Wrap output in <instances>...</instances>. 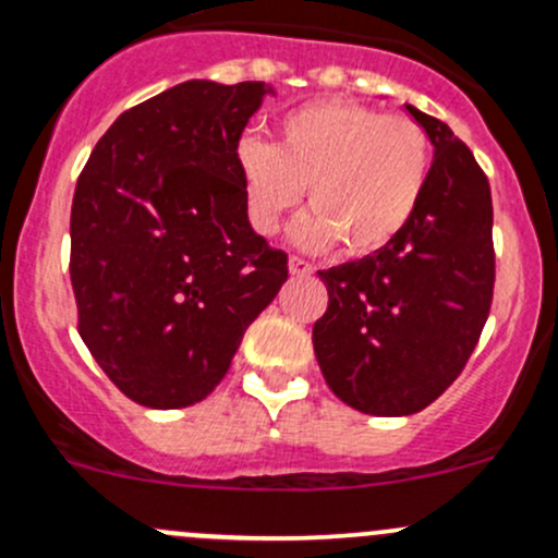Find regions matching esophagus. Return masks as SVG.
Instances as JSON below:
<instances>
[{"instance_id":"obj_1","label":"esophagus","mask_w":558,"mask_h":558,"mask_svg":"<svg viewBox=\"0 0 558 558\" xmlns=\"http://www.w3.org/2000/svg\"><path fill=\"white\" fill-rule=\"evenodd\" d=\"M289 269L294 278H307V275H313V264H307L305 258H300V256L289 258Z\"/></svg>"}]
</instances>
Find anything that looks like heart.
Instances as JSON below:
<instances>
[{
    "instance_id": "obj_1",
    "label": "heart",
    "mask_w": 558,
    "mask_h": 558,
    "mask_svg": "<svg viewBox=\"0 0 558 558\" xmlns=\"http://www.w3.org/2000/svg\"><path fill=\"white\" fill-rule=\"evenodd\" d=\"M251 221L272 234L307 185L296 243L348 256L380 251L413 221L432 172V140L415 118L348 99L302 105L278 123V145H238Z\"/></svg>"
}]
</instances>
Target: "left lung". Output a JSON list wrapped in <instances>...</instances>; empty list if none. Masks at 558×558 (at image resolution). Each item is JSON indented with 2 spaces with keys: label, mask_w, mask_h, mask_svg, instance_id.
<instances>
[{
  "label": "left lung",
  "mask_w": 558,
  "mask_h": 558,
  "mask_svg": "<svg viewBox=\"0 0 558 558\" xmlns=\"http://www.w3.org/2000/svg\"><path fill=\"white\" fill-rule=\"evenodd\" d=\"M408 107L435 145L413 221L386 247L320 269L329 307L313 348L326 384L369 415H410L464 369L494 296L492 189L440 118Z\"/></svg>",
  "instance_id": "1"
}]
</instances>
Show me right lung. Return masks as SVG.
I'll list each match as a JSON object with an SVG mask.
<instances>
[{"label":"right lung","instance_id":"add662e5","mask_svg":"<svg viewBox=\"0 0 558 558\" xmlns=\"http://www.w3.org/2000/svg\"><path fill=\"white\" fill-rule=\"evenodd\" d=\"M269 92L258 81L167 88L121 112L77 178V331L132 402H202L289 280V256L251 229L238 165Z\"/></svg>","mask_w":558,"mask_h":558}]
</instances>
